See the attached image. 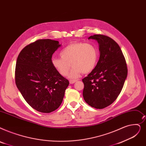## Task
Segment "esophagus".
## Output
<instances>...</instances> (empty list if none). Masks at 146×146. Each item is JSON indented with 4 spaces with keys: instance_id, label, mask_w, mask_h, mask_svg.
I'll return each mask as SVG.
<instances>
[{
    "instance_id": "1",
    "label": "esophagus",
    "mask_w": 146,
    "mask_h": 146,
    "mask_svg": "<svg viewBox=\"0 0 146 146\" xmlns=\"http://www.w3.org/2000/svg\"><path fill=\"white\" fill-rule=\"evenodd\" d=\"M76 81H77L76 80H70L69 82H70V84H73Z\"/></svg>"
}]
</instances>
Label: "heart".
Returning a JSON list of instances; mask_svg holds the SVG:
<instances>
[{
    "mask_svg": "<svg viewBox=\"0 0 146 146\" xmlns=\"http://www.w3.org/2000/svg\"><path fill=\"white\" fill-rule=\"evenodd\" d=\"M61 58L52 57L51 63L54 68L61 75L66 76L73 67L68 77L78 78L80 74L92 71L98 61V50L91 43L73 42L69 44L60 52Z\"/></svg>",
    "mask_w": 146,
    "mask_h": 146,
    "instance_id": "b5f03b06",
    "label": "heart"
}]
</instances>
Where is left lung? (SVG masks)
Wrapping results in <instances>:
<instances>
[{
    "mask_svg": "<svg viewBox=\"0 0 146 146\" xmlns=\"http://www.w3.org/2000/svg\"><path fill=\"white\" fill-rule=\"evenodd\" d=\"M96 40L100 58L93 70L82 79L85 102L96 109L110 106L121 92L127 77L128 69L121 49L111 38L94 35L88 39Z\"/></svg>",
    "mask_w": 146,
    "mask_h": 146,
    "instance_id": "1",
    "label": "left lung"
}]
</instances>
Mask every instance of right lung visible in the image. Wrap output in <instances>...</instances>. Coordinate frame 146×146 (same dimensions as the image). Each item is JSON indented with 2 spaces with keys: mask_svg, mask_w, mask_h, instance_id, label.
<instances>
[{
  "mask_svg": "<svg viewBox=\"0 0 146 146\" xmlns=\"http://www.w3.org/2000/svg\"><path fill=\"white\" fill-rule=\"evenodd\" d=\"M61 45L58 41L37 40L23 48L17 58L16 85L26 102L38 111L57 109L69 85L51 63L52 54Z\"/></svg>",
  "mask_w": 146,
  "mask_h": 146,
  "instance_id": "right-lung-1",
  "label": "right lung"
}]
</instances>
